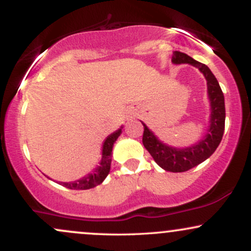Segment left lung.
Instances as JSON below:
<instances>
[{"label":"left lung","mask_w":251,"mask_h":251,"mask_svg":"<svg viewBox=\"0 0 251 251\" xmlns=\"http://www.w3.org/2000/svg\"><path fill=\"white\" fill-rule=\"evenodd\" d=\"M172 62L176 65L190 63L197 67L205 76L208 81L206 82L208 96L211 106L208 133L194 146L186 149H176L163 144L152 133V131H150L148 126L142 123L144 126L143 144L160 168L170 172H185L208 159L220 145L226 126V105H224V96L220 83L208 66L196 61L191 56L178 50L172 54Z\"/></svg>","instance_id":"left-lung-1"}]
</instances>
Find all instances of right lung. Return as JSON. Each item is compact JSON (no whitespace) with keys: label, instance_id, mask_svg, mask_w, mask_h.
Here are the masks:
<instances>
[{"label":"right lung","instance_id":"obj_1","mask_svg":"<svg viewBox=\"0 0 251 251\" xmlns=\"http://www.w3.org/2000/svg\"><path fill=\"white\" fill-rule=\"evenodd\" d=\"M122 134V128L118 131L113 132L111 135L106 138L102 145V155L100 165L94 170L92 174H88L86 177L76 181H72V183H61L62 186H66L67 189L72 190H88L92 188H96L97 185L101 184L103 179L107 177L109 174V169H111V160H112V149H113L114 143L118 139V137Z\"/></svg>","mask_w":251,"mask_h":251}]
</instances>
